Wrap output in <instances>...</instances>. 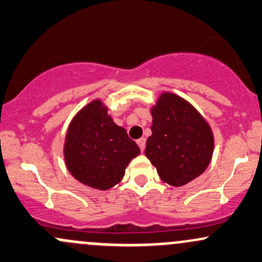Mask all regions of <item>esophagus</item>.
I'll return each mask as SVG.
<instances>
[{
  "instance_id": "1",
  "label": "esophagus",
  "mask_w": 262,
  "mask_h": 262,
  "mask_svg": "<svg viewBox=\"0 0 262 262\" xmlns=\"http://www.w3.org/2000/svg\"><path fill=\"white\" fill-rule=\"evenodd\" d=\"M137 145H139L141 152H143V150H145V146H146V140L143 139V137H141V139L137 140Z\"/></svg>"
}]
</instances>
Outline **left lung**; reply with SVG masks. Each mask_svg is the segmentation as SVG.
<instances>
[{
  "label": "left lung",
  "instance_id": "left-lung-1",
  "mask_svg": "<svg viewBox=\"0 0 262 262\" xmlns=\"http://www.w3.org/2000/svg\"><path fill=\"white\" fill-rule=\"evenodd\" d=\"M152 135L145 155L160 179L171 186H184L210 165L213 134L207 121L185 98L162 92L151 108Z\"/></svg>",
  "mask_w": 262,
  "mask_h": 262
}]
</instances>
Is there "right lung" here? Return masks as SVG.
Segmentation results:
<instances>
[{
	"instance_id": "1",
	"label": "right lung",
	"mask_w": 262,
	"mask_h": 262,
	"mask_svg": "<svg viewBox=\"0 0 262 262\" xmlns=\"http://www.w3.org/2000/svg\"><path fill=\"white\" fill-rule=\"evenodd\" d=\"M139 154L136 142L114 122L98 98L81 108L67 128L63 146L66 167L86 186L102 191L114 187Z\"/></svg>"
}]
</instances>
